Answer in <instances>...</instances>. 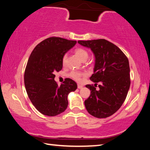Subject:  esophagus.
Here are the masks:
<instances>
[{
    "instance_id": "obj_1",
    "label": "esophagus",
    "mask_w": 150,
    "mask_h": 150,
    "mask_svg": "<svg viewBox=\"0 0 150 150\" xmlns=\"http://www.w3.org/2000/svg\"><path fill=\"white\" fill-rule=\"evenodd\" d=\"M83 87V85H80V84H78V85H77V88H79V89H80V88H82Z\"/></svg>"
}]
</instances>
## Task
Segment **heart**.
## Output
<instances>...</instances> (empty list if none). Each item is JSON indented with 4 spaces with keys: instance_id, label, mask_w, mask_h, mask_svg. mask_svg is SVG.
I'll use <instances>...</instances> for the list:
<instances>
[{
    "instance_id": "obj_1",
    "label": "heart",
    "mask_w": 150,
    "mask_h": 150,
    "mask_svg": "<svg viewBox=\"0 0 150 150\" xmlns=\"http://www.w3.org/2000/svg\"><path fill=\"white\" fill-rule=\"evenodd\" d=\"M75 53L79 57V58L81 61H83V62H85V61L87 60L88 57V55H89L87 50H86L84 48L81 47L77 48V49L75 50ZM67 55L66 54L63 55L62 59V63L63 65H65L66 62H67ZM83 75L84 74H83V73L82 72L79 71L73 70L69 73V76L70 77H71L73 79L75 80L76 81H80L81 79V77H82Z\"/></svg>"
}]
</instances>
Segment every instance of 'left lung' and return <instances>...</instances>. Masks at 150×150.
<instances>
[{"label":"left lung","mask_w":150,"mask_h":150,"mask_svg":"<svg viewBox=\"0 0 150 150\" xmlns=\"http://www.w3.org/2000/svg\"><path fill=\"white\" fill-rule=\"evenodd\" d=\"M78 43L91 48L95 56L94 73L90 79L99 83L100 90L93 85H87L91 95L85 100L88 112L96 118L112 115L121 107L130 86V66L128 57L120 48L105 39Z\"/></svg>","instance_id":"1"}]
</instances>
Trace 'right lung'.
Wrapping results in <instances>:
<instances>
[{
  "label": "right lung",
  "mask_w": 150,
  "mask_h": 150,
  "mask_svg": "<svg viewBox=\"0 0 150 150\" xmlns=\"http://www.w3.org/2000/svg\"><path fill=\"white\" fill-rule=\"evenodd\" d=\"M77 41L59 37L43 40L33 50L24 72V85L28 96L42 115L54 116L64 112L68 106L67 96L77 88L71 79L66 78L58 86L55 73L62 70V59Z\"/></svg>",
  "instance_id": "1"
}]
</instances>
